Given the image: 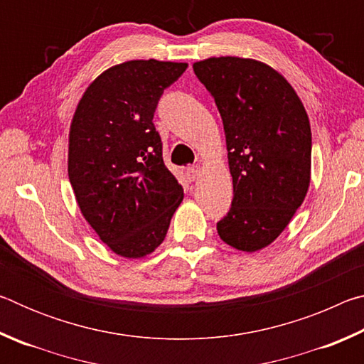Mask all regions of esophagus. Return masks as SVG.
Here are the masks:
<instances>
[{
	"label": "esophagus",
	"mask_w": 364,
	"mask_h": 364,
	"mask_svg": "<svg viewBox=\"0 0 364 364\" xmlns=\"http://www.w3.org/2000/svg\"><path fill=\"white\" fill-rule=\"evenodd\" d=\"M186 175H188V178H189L191 181H196L197 178L200 176V167H197V165H196V167H188L186 168Z\"/></svg>",
	"instance_id": "1"
}]
</instances>
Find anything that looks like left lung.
<instances>
[{"label": "left lung", "instance_id": "8db88e82", "mask_svg": "<svg viewBox=\"0 0 364 364\" xmlns=\"http://www.w3.org/2000/svg\"><path fill=\"white\" fill-rule=\"evenodd\" d=\"M193 69L223 120L232 176L218 234L237 250H260L284 231L310 186V120L292 86L267 64L225 56Z\"/></svg>", "mask_w": 364, "mask_h": 364}]
</instances>
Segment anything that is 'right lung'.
Instances as JSON below:
<instances>
[{
	"mask_svg": "<svg viewBox=\"0 0 364 364\" xmlns=\"http://www.w3.org/2000/svg\"><path fill=\"white\" fill-rule=\"evenodd\" d=\"M186 67L156 59L110 67L86 88L73 115L69 180L85 220L117 255L156 250L183 200L152 119L164 90Z\"/></svg>",
	"mask_w": 364,
	"mask_h": 364,
	"instance_id": "right-lung-1",
	"label": "right lung"
}]
</instances>
